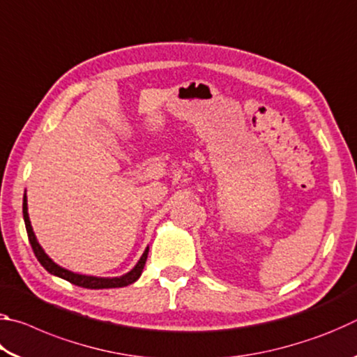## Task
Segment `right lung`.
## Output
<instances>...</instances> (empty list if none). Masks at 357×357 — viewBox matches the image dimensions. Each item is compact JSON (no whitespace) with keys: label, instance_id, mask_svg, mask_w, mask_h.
Returning a JSON list of instances; mask_svg holds the SVG:
<instances>
[{"label":"right lung","instance_id":"1","mask_svg":"<svg viewBox=\"0 0 357 357\" xmlns=\"http://www.w3.org/2000/svg\"><path fill=\"white\" fill-rule=\"evenodd\" d=\"M23 220H25V227H26V233H28V239L29 244L33 247V252L36 258L39 259V263L44 266V268L50 273L52 275L61 277V279L68 280L70 283H74L77 287L82 288H89V289H104V288H121V287H128L130 283L137 282L140 279V275L143 273L144 263H146L148 258V252L149 247H146L143 252V255L138 259L137 264L132 268L129 273H126L119 277H96V275H84V274H77L72 273V271L63 268V266L56 264L53 259L47 255L45 250L42 249V245L39 244L38 238L33 231L31 222H29V214H28V200H26V193L23 197Z\"/></svg>","mask_w":357,"mask_h":357}]
</instances>
